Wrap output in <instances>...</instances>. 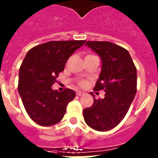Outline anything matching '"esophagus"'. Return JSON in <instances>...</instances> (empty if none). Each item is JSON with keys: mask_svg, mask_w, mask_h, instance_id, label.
<instances>
[{"mask_svg": "<svg viewBox=\"0 0 158 158\" xmlns=\"http://www.w3.org/2000/svg\"><path fill=\"white\" fill-rule=\"evenodd\" d=\"M77 95L79 96H83V95H85V93L83 92V91H78V92L77 93Z\"/></svg>", "mask_w": 158, "mask_h": 158, "instance_id": "obj_1", "label": "esophagus"}]
</instances>
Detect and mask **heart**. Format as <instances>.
<instances>
[{
  "label": "heart",
  "instance_id": "b5f03b06",
  "mask_svg": "<svg viewBox=\"0 0 158 158\" xmlns=\"http://www.w3.org/2000/svg\"><path fill=\"white\" fill-rule=\"evenodd\" d=\"M82 84H84V83H82Z\"/></svg>",
  "mask_w": 158,
  "mask_h": 158
}]
</instances>
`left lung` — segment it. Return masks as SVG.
I'll use <instances>...</instances> for the list:
<instances>
[{
	"label": "left lung",
	"mask_w": 158,
	"mask_h": 158,
	"mask_svg": "<svg viewBox=\"0 0 158 158\" xmlns=\"http://www.w3.org/2000/svg\"><path fill=\"white\" fill-rule=\"evenodd\" d=\"M85 46L100 56L101 70L94 90H105V97L83 110L85 122L97 131H108L120 123L137 91V69L129 52L107 41H87Z\"/></svg>",
	"instance_id": "left-lung-1"
}]
</instances>
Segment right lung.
I'll list each match as a JSON object with an SVG mask.
<instances>
[{
	"instance_id": "1",
	"label": "right lung",
	"mask_w": 158,
	"mask_h": 158,
	"mask_svg": "<svg viewBox=\"0 0 158 158\" xmlns=\"http://www.w3.org/2000/svg\"><path fill=\"white\" fill-rule=\"evenodd\" d=\"M85 42L50 41L27 52L19 68L18 90L25 110L38 124L50 126L60 122L68 103L75 98L74 90L59 92L52 85L71 55Z\"/></svg>"
}]
</instances>
